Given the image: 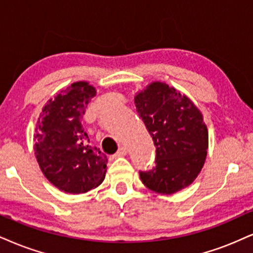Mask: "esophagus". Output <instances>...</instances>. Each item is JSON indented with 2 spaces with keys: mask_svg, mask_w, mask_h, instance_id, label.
Here are the masks:
<instances>
[{
  "mask_svg": "<svg viewBox=\"0 0 253 253\" xmlns=\"http://www.w3.org/2000/svg\"><path fill=\"white\" fill-rule=\"evenodd\" d=\"M126 149L124 148V146H121L115 156H117V157H121V156H126Z\"/></svg>",
  "mask_w": 253,
  "mask_h": 253,
  "instance_id": "34e87169",
  "label": "esophagus"
}]
</instances>
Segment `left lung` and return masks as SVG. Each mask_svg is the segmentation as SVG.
Returning <instances> with one entry per match:
<instances>
[{"label":"left lung","mask_w":253,"mask_h":253,"mask_svg":"<svg viewBox=\"0 0 253 253\" xmlns=\"http://www.w3.org/2000/svg\"><path fill=\"white\" fill-rule=\"evenodd\" d=\"M136 110L156 146V167L141 171L143 184L170 195L189 186L208 154V127L190 98L163 82H152L135 97Z\"/></svg>","instance_id":"8db88e82"}]
</instances>
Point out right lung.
I'll return each mask as SVG.
<instances>
[{"instance_id": "right-lung-1", "label": "right lung", "mask_w": 253, "mask_h": 253, "mask_svg": "<svg viewBox=\"0 0 253 253\" xmlns=\"http://www.w3.org/2000/svg\"><path fill=\"white\" fill-rule=\"evenodd\" d=\"M96 89L88 82L73 83L49 99L36 126V160L45 178L68 193L97 188L107 172V156L88 144L83 115Z\"/></svg>"}]
</instances>
